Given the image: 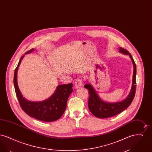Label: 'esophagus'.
<instances>
[{
  "instance_id": "1",
  "label": "esophagus",
  "mask_w": 152,
  "mask_h": 152,
  "mask_svg": "<svg viewBox=\"0 0 152 152\" xmlns=\"http://www.w3.org/2000/svg\"><path fill=\"white\" fill-rule=\"evenodd\" d=\"M75 86L76 88H79L83 86V81L81 78H77L76 80Z\"/></svg>"
}]
</instances>
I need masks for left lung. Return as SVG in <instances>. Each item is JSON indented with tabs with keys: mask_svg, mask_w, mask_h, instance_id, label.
<instances>
[{
	"mask_svg": "<svg viewBox=\"0 0 152 152\" xmlns=\"http://www.w3.org/2000/svg\"><path fill=\"white\" fill-rule=\"evenodd\" d=\"M120 52L124 55H128L133 65L132 86L129 94L125 99L120 102L113 103L107 102L100 99L91 84L87 83L84 86V87L89 90V109L94 116L100 118H108L122 112L130 105L134 97L136 89V65L131 54L128 51L120 47Z\"/></svg>",
	"mask_w": 152,
	"mask_h": 152,
	"instance_id": "1",
	"label": "left lung"
}]
</instances>
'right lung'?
<instances>
[{
    "mask_svg": "<svg viewBox=\"0 0 152 152\" xmlns=\"http://www.w3.org/2000/svg\"><path fill=\"white\" fill-rule=\"evenodd\" d=\"M34 51L32 48L26 52L29 53ZM24 56H22L15 70L14 77L15 92L22 109L28 116L45 122L58 120L65 112L68 99L72 92V83L59 85L50 97L39 102L28 101L25 99L19 90L17 82V72L19 66Z\"/></svg>",
    "mask_w": 152,
    "mask_h": 152,
    "instance_id": "add662e5",
    "label": "right lung"
}]
</instances>
